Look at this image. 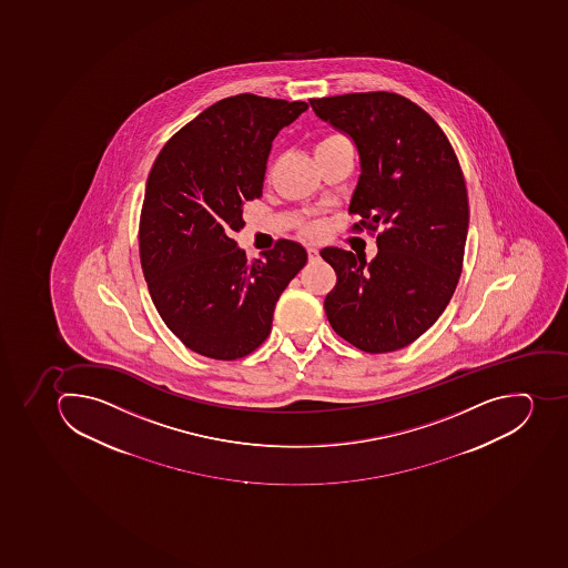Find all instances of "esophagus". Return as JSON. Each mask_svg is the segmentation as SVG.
<instances>
[{
	"instance_id": "obj_1",
	"label": "esophagus",
	"mask_w": 568,
	"mask_h": 568,
	"mask_svg": "<svg viewBox=\"0 0 568 568\" xmlns=\"http://www.w3.org/2000/svg\"><path fill=\"white\" fill-rule=\"evenodd\" d=\"M308 260L310 262H315V260H320V248L317 247H308Z\"/></svg>"
}]
</instances>
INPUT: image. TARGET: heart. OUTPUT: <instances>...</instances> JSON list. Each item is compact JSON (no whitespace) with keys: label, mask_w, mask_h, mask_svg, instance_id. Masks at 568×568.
I'll list each match as a JSON object with an SVG mask.
<instances>
[{"label":"heart","mask_w":568,"mask_h":568,"mask_svg":"<svg viewBox=\"0 0 568 568\" xmlns=\"http://www.w3.org/2000/svg\"><path fill=\"white\" fill-rule=\"evenodd\" d=\"M344 141H347L346 138L343 136V134H328V136H324L323 140L317 143V146H315V151H321V149H326V146H333L338 145V143H344ZM312 233H314V230H310Z\"/></svg>","instance_id":"obj_1"}]
</instances>
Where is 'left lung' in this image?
<instances>
[{
    "instance_id": "1",
    "label": "left lung",
    "mask_w": 568,
    "mask_h": 568,
    "mask_svg": "<svg viewBox=\"0 0 568 568\" xmlns=\"http://www.w3.org/2000/svg\"><path fill=\"white\" fill-rule=\"evenodd\" d=\"M315 114L346 132L361 155L353 230L384 231L369 265L352 251H321L337 272L324 310L332 328L366 353L413 344L454 296L465 258V175L430 114L387 91L312 99Z\"/></svg>"
}]
</instances>
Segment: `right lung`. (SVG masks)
<instances>
[{"label":"right lung","mask_w":568,"mask_h":568,"mask_svg":"<svg viewBox=\"0 0 568 568\" xmlns=\"http://www.w3.org/2000/svg\"><path fill=\"white\" fill-rule=\"evenodd\" d=\"M308 109L242 93L213 103L166 141L146 179L140 258L161 320L199 355L236 361L268 337L272 314L306 251L277 240L245 258L233 233L262 197L272 140Z\"/></svg>","instance_id":"right-lung-1"}]
</instances>
